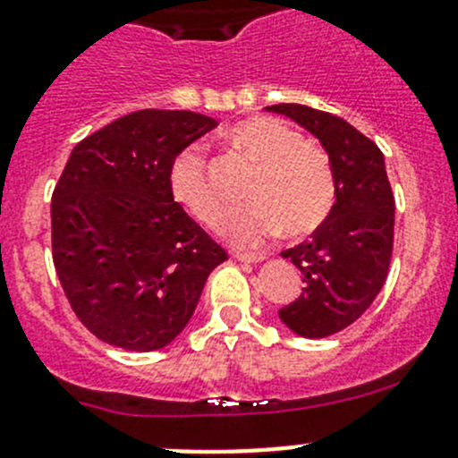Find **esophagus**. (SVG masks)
<instances>
[{
	"label": "esophagus",
	"instance_id": "1",
	"mask_svg": "<svg viewBox=\"0 0 458 458\" xmlns=\"http://www.w3.org/2000/svg\"><path fill=\"white\" fill-rule=\"evenodd\" d=\"M233 259L241 260V263H263L265 256L263 254H233Z\"/></svg>",
	"mask_w": 458,
	"mask_h": 458
}]
</instances>
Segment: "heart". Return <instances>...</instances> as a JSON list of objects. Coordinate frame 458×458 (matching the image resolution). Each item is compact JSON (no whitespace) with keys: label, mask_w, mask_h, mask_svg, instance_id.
Returning a JSON list of instances; mask_svg holds the SVG:
<instances>
[{"label":"heart","mask_w":458,"mask_h":458,"mask_svg":"<svg viewBox=\"0 0 458 458\" xmlns=\"http://www.w3.org/2000/svg\"><path fill=\"white\" fill-rule=\"evenodd\" d=\"M226 139L260 164L245 207L226 216L222 233L238 247H256L283 229L287 238L308 236L328 217L335 204V171L324 148L274 116H251L229 128ZM173 198L216 229L225 202L208 180L198 150H184L171 168Z\"/></svg>","instance_id":"heart-1"}]
</instances>
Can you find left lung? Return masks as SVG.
Listing matches in <instances>:
<instances>
[{
  "instance_id": "left-lung-1",
  "label": "left lung",
  "mask_w": 458,
  "mask_h": 458,
  "mask_svg": "<svg viewBox=\"0 0 458 458\" xmlns=\"http://www.w3.org/2000/svg\"><path fill=\"white\" fill-rule=\"evenodd\" d=\"M319 139L335 171V204L308 241L281 251L303 274L301 297L278 319L306 339L328 337L360 319L386 281L395 202L380 148L348 121L299 103L265 107Z\"/></svg>"
}]
</instances>
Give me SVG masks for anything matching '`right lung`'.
Listing matches in <instances>:
<instances>
[{
    "label": "right lung",
    "instance_id": "add662e5",
    "mask_svg": "<svg viewBox=\"0 0 458 458\" xmlns=\"http://www.w3.org/2000/svg\"><path fill=\"white\" fill-rule=\"evenodd\" d=\"M216 125L189 110L132 112L82 139L55 184V272L78 319L112 346H168L226 260L171 191L177 155Z\"/></svg>",
    "mask_w": 458,
    "mask_h": 458
}]
</instances>
